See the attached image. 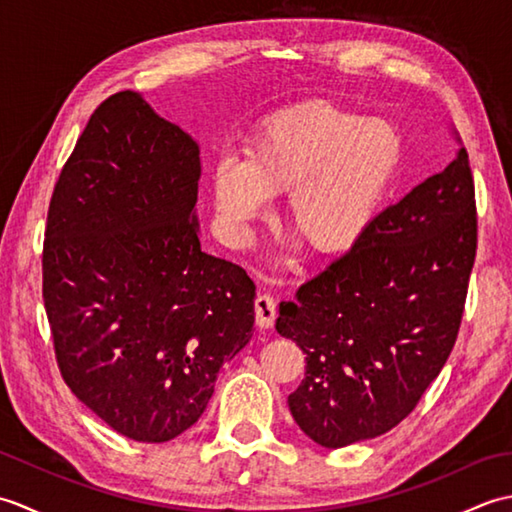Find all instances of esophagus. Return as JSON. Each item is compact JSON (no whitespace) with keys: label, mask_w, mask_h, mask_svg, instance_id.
<instances>
[{"label":"esophagus","mask_w":512,"mask_h":512,"mask_svg":"<svg viewBox=\"0 0 512 512\" xmlns=\"http://www.w3.org/2000/svg\"><path fill=\"white\" fill-rule=\"evenodd\" d=\"M277 317V303L270 295H257L255 299V319L259 328H273Z\"/></svg>","instance_id":"esophagus-1"}]
</instances>
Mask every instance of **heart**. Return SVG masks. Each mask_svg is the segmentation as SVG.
<instances>
[{"label":"heart","mask_w":512,"mask_h":512,"mask_svg":"<svg viewBox=\"0 0 512 512\" xmlns=\"http://www.w3.org/2000/svg\"><path fill=\"white\" fill-rule=\"evenodd\" d=\"M405 158V140L385 118L312 99L284 107L250 136L244 162L213 169L211 195L224 231L246 239L286 198V233L314 257L350 255L383 215Z\"/></svg>","instance_id":"b5f03b06"}]
</instances>
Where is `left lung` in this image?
Here are the masks:
<instances>
[{
	"label": "left lung",
	"instance_id": "8db88e82",
	"mask_svg": "<svg viewBox=\"0 0 512 512\" xmlns=\"http://www.w3.org/2000/svg\"><path fill=\"white\" fill-rule=\"evenodd\" d=\"M475 248L460 145L447 169L387 206L361 246L279 303L277 332L306 354L288 407L310 440L341 449L409 416L458 339Z\"/></svg>",
	"mask_w": 512,
	"mask_h": 512
}]
</instances>
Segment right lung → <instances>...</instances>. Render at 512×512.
<instances>
[{
  "label": "right lung",
  "mask_w": 512,
  "mask_h": 512,
  "mask_svg": "<svg viewBox=\"0 0 512 512\" xmlns=\"http://www.w3.org/2000/svg\"><path fill=\"white\" fill-rule=\"evenodd\" d=\"M200 147L138 92L96 107L54 187L43 301L61 376L114 431L167 442L253 339L255 284L206 255Z\"/></svg>",
  "instance_id": "obj_1"
}]
</instances>
